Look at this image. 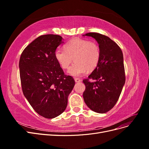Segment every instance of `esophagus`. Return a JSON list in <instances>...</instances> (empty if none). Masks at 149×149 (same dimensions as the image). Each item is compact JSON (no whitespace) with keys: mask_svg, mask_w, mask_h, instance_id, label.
Here are the masks:
<instances>
[{"mask_svg":"<svg viewBox=\"0 0 149 149\" xmlns=\"http://www.w3.org/2000/svg\"><path fill=\"white\" fill-rule=\"evenodd\" d=\"M74 81H75V82H76V83H79V82H80L81 81V80L79 78H74Z\"/></svg>","mask_w":149,"mask_h":149,"instance_id":"1","label":"esophagus"}]
</instances>
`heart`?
Masks as SVG:
<instances>
[{
	"instance_id": "1",
	"label": "heart",
	"mask_w": 149,
	"mask_h": 149,
	"mask_svg": "<svg viewBox=\"0 0 149 149\" xmlns=\"http://www.w3.org/2000/svg\"><path fill=\"white\" fill-rule=\"evenodd\" d=\"M65 49L58 48L55 56L63 69H67L74 58L75 63L68 71V73L73 76H79L86 70H94L100 62L101 50L96 43L74 38L65 45Z\"/></svg>"
}]
</instances>
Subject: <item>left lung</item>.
Wrapping results in <instances>:
<instances>
[{
	"instance_id": "8db88e82",
	"label": "left lung",
	"mask_w": 149,
	"mask_h": 149,
	"mask_svg": "<svg viewBox=\"0 0 149 149\" xmlns=\"http://www.w3.org/2000/svg\"><path fill=\"white\" fill-rule=\"evenodd\" d=\"M99 44L100 60L96 68L83 81L86 86L83 98L86 104L97 113H106L115 106L125 84L123 54L113 40L98 33H88ZM95 81L91 82L89 79Z\"/></svg>"
}]
</instances>
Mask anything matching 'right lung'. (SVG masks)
Instances as JSON below:
<instances>
[{
  "label": "right lung",
  "mask_w": 149,
  "mask_h": 149,
  "mask_svg": "<svg viewBox=\"0 0 149 149\" xmlns=\"http://www.w3.org/2000/svg\"><path fill=\"white\" fill-rule=\"evenodd\" d=\"M63 43L60 35L40 36L24 49L19 61L24 96L35 112L47 119L64 112L75 84L71 76L65 74L55 56Z\"/></svg>",
  "instance_id": "1"
}]
</instances>
